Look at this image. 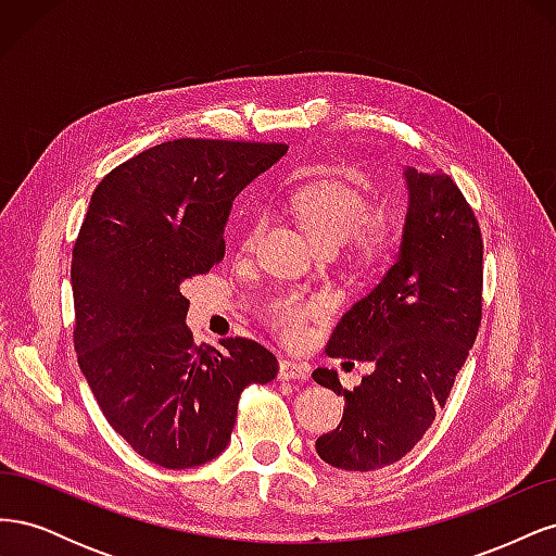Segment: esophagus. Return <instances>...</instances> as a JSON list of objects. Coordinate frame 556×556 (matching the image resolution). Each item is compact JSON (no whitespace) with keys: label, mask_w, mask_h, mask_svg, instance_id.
Returning a JSON list of instances; mask_svg holds the SVG:
<instances>
[{"label":"esophagus","mask_w":556,"mask_h":556,"mask_svg":"<svg viewBox=\"0 0 556 556\" xmlns=\"http://www.w3.org/2000/svg\"><path fill=\"white\" fill-rule=\"evenodd\" d=\"M311 376V368L301 362H292V359H282L280 362V380H306Z\"/></svg>","instance_id":"esophagus-1"}]
</instances>
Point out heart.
Segmentation results:
<instances>
[{
	"instance_id": "b5f03b06",
	"label": "heart",
	"mask_w": 556,
	"mask_h": 556,
	"mask_svg": "<svg viewBox=\"0 0 556 556\" xmlns=\"http://www.w3.org/2000/svg\"><path fill=\"white\" fill-rule=\"evenodd\" d=\"M288 211L319 248H339L352 241L355 260L376 268L390 260L399 239V225L392 215L374 213L366 192L345 180H308L294 188L288 199ZM266 227V215L252 217L243 233V250L257 245ZM329 313V301L323 296H304L299 292H280L268 299L264 308L266 325L285 341H301L308 327Z\"/></svg>"
}]
</instances>
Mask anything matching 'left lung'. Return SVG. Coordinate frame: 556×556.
I'll return each mask as SVG.
<instances>
[{
  "mask_svg": "<svg viewBox=\"0 0 556 556\" xmlns=\"http://www.w3.org/2000/svg\"><path fill=\"white\" fill-rule=\"evenodd\" d=\"M408 213L399 257L378 288L336 325L329 357L376 364L355 390L336 371L313 380L345 399L343 419L319 435V459L343 470L390 466L422 441L445 406L482 319V233L445 174L406 169Z\"/></svg>",
  "mask_w": 556,
  "mask_h": 556,
  "instance_id": "obj_1",
  "label": "left lung"
}]
</instances>
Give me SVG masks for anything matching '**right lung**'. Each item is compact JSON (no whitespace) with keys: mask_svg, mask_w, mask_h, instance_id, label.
<instances>
[{"mask_svg":"<svg viewBox=\"0 0 556 556\" xmlns=\"http://www.w3.org/2000/svg\"><path fill=\"white\" fill-rule=\"evenodd\" d=\"M285 143L176 139L115 166L92 192L72 252L74 348L109 425L164 468L220 454L241 392L278 376L257 341L197 345L185 280L225 257L231 201Z\"/></svg>","mask_w":556,"mask_h":556,"instance_id":"obj_1","label":"right lung"}]
</instances>
